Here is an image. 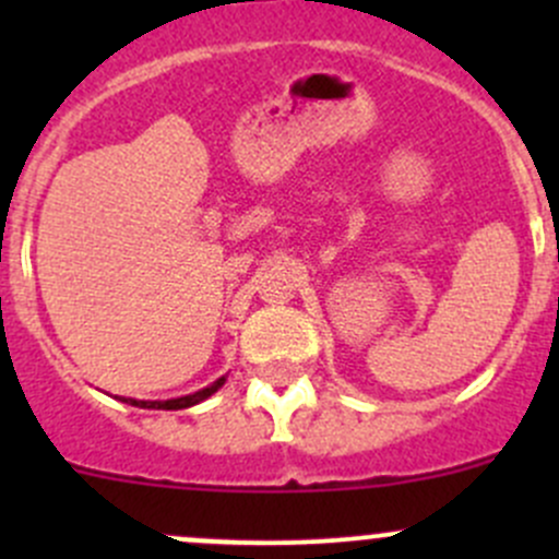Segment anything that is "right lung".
I'll return each instance as SVG.
<instances>
[{
  "instance_id": "obj_1",
  "label": "right lung",
  "mask_w": 559,
  "mask_h": 559,
  "mask_svg": "<svg viewBox=\"0 0 559 559\" xmlns=\"http://www.w3.org/2000/svg\"><path fill=\"white\" fill-rule=\"evenodd\" d=\"M224 381H227V376H222V379L213 381L211 386L200 389V392H191V394H183V397H170V400H134V397H121L123 403L134 405V408H154V411H180V408H191V405L202 403V400L211 397L213 392H218V389L224 386Z\"/></svg>"
}]
</instances>
